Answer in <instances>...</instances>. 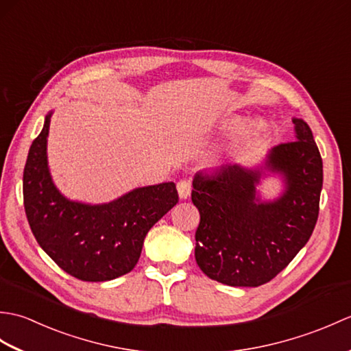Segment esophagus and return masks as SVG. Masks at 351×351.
I'll return each instance as SVG.
<instances>
[{
    "mask_svg": "<svg viewBox=\"0 0 351 351\" xmlns=\"http://www.w3.org/2000/svg\"><path fill=\"white\" fill-rule=\"evenodd\" d=\"M178 189V195H180L181 199H187L191 193V182L190 180H181L180 182L176 184Z\"/></svg>",
    "mask_w": 351,
    "mask_h": 351,
    "instance_id": "esophagus-1",
    "label": "esophagus"
}]
</instances>
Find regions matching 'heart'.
<instances>
[{
  "mask_svg": "<svg viewBox=\"0 0 351 351\" xmlns=\"http://www.w3.org/2000/svg\"><path fill=\"white\" fill-rule=\"evenodd\" d=\"M256 130H258V123H250V126L247 128V134H253V132H256Z\"/></svg>",
  "mask_w": 351,
  "mask_h": 351,
  "instance_id": "heart-1",
  "label": "heart"
}]
</instances>
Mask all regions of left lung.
<instances>
[{
    "mask_svg": "<svg viewBox=\"0 0 351 351\" xmlns=\"http://www.w3.org/2000/svg\"><path fill=\"white\" fill-rule=\"evenodd\" d=\"M295 140L274 146L259 169L240 164L193 180L191 200L200 214L196 263L208 278L230 287H259L276 278L308 243L319 211L323 160L309 125L293 119ZM267 171L286 190L261 201L256 185Z\"/></svg>",
    "mask_w": 351,
    "mask_h": 351,
    "instance_id": "obj_1",
    "label": "left lung"
}]
</instances>
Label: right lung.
<instances>
[{
	"label": "right lung",
	"instance_id": "1",
	"mask_svg": "<svg viewBox=\"0 0 351 351\" xmlns=\"http://www.w3.org/2000/svg\"><path fill=\"white\" fill-rule=\"evenodd\" d=\"M49 113L28 151L24 206L34 238L54 263L84 282H106L136 267L145 237L178 204L173 182L134 189L108 204L64 197L52 182L47 143Z\"/></svg>",
	"mask_w": 351,
	"mask_h": 351
}]
</instances>
